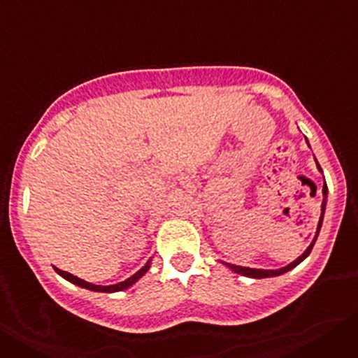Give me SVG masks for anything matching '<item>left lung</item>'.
<instances>
[{
    "label": "left lung",
    "instance_id": "left-lung-1",
    "mask_svg": "<svg viewBox=\"0 0 358 358\" xmlns=\"http://www.w3.org/2000/svg\"><path fill=\"white\" fill-rule=\"evenodd\" d=\"M319 166V164H317ZM327 194H328V188H327V182H324V186H322V206H321V218H319V224H317V233H315L314 240H312V243L308 245V249H306L305 252H303L297 260H294L292 264H289L287 267L283 268H278V271H264V268H249V267H240V265H231L227 264V267L233 268L235 273L242 274V276H249V278H271V276H280V274L287 273V271H290V268L296 267L297 264H301L303 260H305L306 256L310 255V251H312V248H314L315 240H317V235H319V229H321V224H322V215H324V206H327Z\"/></svg>",
    "mask_w": 358,
    "mask_h": 358
}]
</instances>
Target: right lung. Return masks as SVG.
<instances>
[{
  "label": "right lung",
  "mask_w": 358,
  "mask_h": 358,
  "mask_svg": "<svg viewBox=\"0 0 358 358\" xmlns=\"http://www.w3.org/2000/svg\"><path fill=\"white\" fill-rule=\"evenodd\" d=\"M148 267H150V265H148V262H147V265H145V267H141L140 271H138V273L134 274V276H131V278H129V280L122 281V283H116V285H109V287H100V285H93V283H87V281L80 280V278H77V276H73V274L66 273V271H61V268H55V271L59 274H61L62 278H66V280L71 281V283H75V285L84 287V289L94 290V292H118V290L127 289V287H131L132 283H136V281L140 280V278L143 276L145 273H147Z\"/></svg>",
  "instance_id": "obj_1"
}]
</instances>
